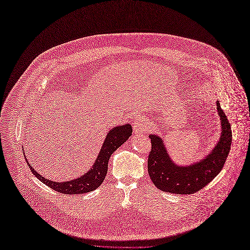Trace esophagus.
<instances>
[{"instance_id":"1","label":"esophagus","mask_w":250,"mask_h":250,"mask_svg":"<svg viewBox=\"0 0 250 250\" xmlns=\"http://www.w3.org/2000/svg\"><path fill=\"white\" fill-rule=\"evenodd\" d=\"M148 129H149V123L147 120L144 118H139L135 120L133 124V130L135 134L141 136L146 134V132L148 131Z\"/></svg>"}]
</instances>
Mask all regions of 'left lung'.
Listing matches in <instances>:
<instances>
[{"instance_id": "left-lung-1", "label": "left lung", "mask_w": 250, "mask_h": 250, "mask_svg": "<svg viewBox=\"0 0 250 250\" xmlns=\"http://www.w3.org/2000/svg\"><path fill=\"white\" fill-rule=\"evenodd\" d=\"M217 110L222 126L220 138L204 158L192 164H176L167 151L163 138L157 134H149L151 151L147 161L148 174L159 190L172 194H194L206 187L221 172L229 153L232 134L219 101Z\"/></svg>"}]
</instances>
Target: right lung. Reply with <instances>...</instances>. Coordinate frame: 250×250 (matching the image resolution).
Listing matches in <instances>:
<instances>
[{
    "mask_svg": "<svg viewBox=\"0 0 250 250\" xmlns=\"http://www.w3.org/2000/svg\"><path fill=\"white\" fill-rule=\"evenodd\" d=\"M132 132V127L129 124H125L123 125H117L111 128L105 135L104 144L100 149L98 157L96 158L93 166L87 173L83 174L81 177H77L76 179L65 181V182H55L51 181L47 178L42 176L35 171L32 166L28 163L27 159L25 161L29 166L32 174L38 178L46 186L51 189L62 193V194H85L91 191H94L98 187H100L108 171V163L111 155L129 138ZM25 157V154L23 152Z\"/></svg>",
    "mask_w": 250,
    "mask_h": 250,
    "instance_id": "1",
    "label": "right lung"
}]
</instances>
